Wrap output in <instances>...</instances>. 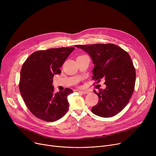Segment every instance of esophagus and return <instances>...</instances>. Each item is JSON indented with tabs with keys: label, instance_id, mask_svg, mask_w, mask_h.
Listing matches in <instances>:
<instances>
[{
	"label": "esophagus",
	"instance_id": "34e87169",
	"mask_svg": "<svg viewBox=\"0 0 156 156\" xmlns=\"http://www.w3.org/2000/svg\"><path fill=\"white\" fill-rule=\"evenodd\" d=\"M78 92L81 94H88L89 93L88 91H82V90H79Z\"/></svg>",
	"mask_w": 156,
	"mask_h": 156
}]
</instances>
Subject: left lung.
<instances>
[{
  "label": "left lung",
  "mask_w": 156,
  "mask_h": 156,
  "mask_svg": "<svg viewBox=\"0 0 156 156\" xmlns=\"http://www.w3.org/2000/svg\"><path fill=\"white\" fill-rule=\"evenodd\" d=\"M91 57L95 66L92 79L99 83L104 80L105 89L94 93L99 97L98 104L92 108L97 116L109 118L123 109L132 97L135 88L136 73L128 53L112 44L80 45Z\"/></svg>",
  "instance_id": "8db88e82"
}]
</instances>
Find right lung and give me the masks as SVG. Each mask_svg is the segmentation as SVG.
<instances>
[{
    "mask_svg": "<svg viewBox=\"0 0 156 156\" xmlns=\"http://www.w3.org/2000/svg\"><path fill=\"white\" fill-rule=\"evenodd\" d=\"M75 47H61L38 51L31 54L23 64L19 88L30 112L37 118L54 122L68 110L70 88L54 92L53 77L61 73L60 68Z\"/></svg>",
    "mask_w": 156,
    "mask_h": 156,
    "instance_id": "add662e5",
    "label": "right lung"
}]
</instances>
